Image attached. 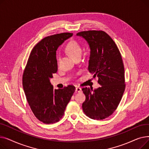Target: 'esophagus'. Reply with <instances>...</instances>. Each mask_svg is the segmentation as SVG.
Returning a JSON list of instances; mask_svg holds the SVG:
<instances>
[{
  "mask_svg": "<svg viewBox=\"0 0 149 149\" xmlns=\"http://www.w3.org/2000/svg\"><path fill=\"white\" fill-rule=\"evenodd\" d=\"M75 91H76V92H81V91H82L81 88H79V87H77V88H75Z\"/></svg>",
  "mask_w": 149,
  "mask_h": 149,
  "instance_id": "obj_1",
  "label": "esophagus"
}]
</instances>
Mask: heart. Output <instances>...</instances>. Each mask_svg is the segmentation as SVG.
<instances>
[{"instance_id":"b5f03b06","label":"heart","mask_w":149,"mask_h":149,"mask_svg":"<svg viewBox=\"0 0 149 149\" xmlns=\"http://www.w3.org/2000/svg\"><path fill=\"white\" fill-rule=\"evenodd\" d=\"M66 51L75 59L79 57H81L82 49L80 45L77 41H70L66 47Z\"/></svg>"}]
</instances>
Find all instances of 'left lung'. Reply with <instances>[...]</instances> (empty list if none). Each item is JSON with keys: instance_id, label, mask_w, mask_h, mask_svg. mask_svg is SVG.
<instances>
[{"instance_id": "1", "label": "left lung", "mask_w": 149, "mask_h": 149, "mask_svg": "<svg viewBox=\"0 0 149 149\" xmlns=\"http://www.w3.org/2000/svg\"><path fill=\"white\" fill-rule=\"evenodd\" d=\"M90 48L88 70L98 78L101 86L84 88L82 104L86 115L101 120L111 115L118 107L125 90L124 68L120 51L112 38L103 31H81L77 34Z\"/></svg>"}]
</instances>
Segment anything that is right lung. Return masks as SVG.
<instances>
[{
  "label": "right lung",
  "mask_w": 149,
  "mask_h": 149,
  "mask_svg": "<svg viewBox=\"0 0 149 149\" xmlns=\"http://www.w3.org/2000/svg\"><path fill=\"white\" fill-rule=\"evenodd\" d=\"M72 33L46 37L33 49L23 75L22 84L28 104L36 118L45 124L58 122L75 88L69 85L54 89L50 79L57 71L56 51Z\"/></svg>",
  "instance_id": "right-lung-1"
}]
</instances>
